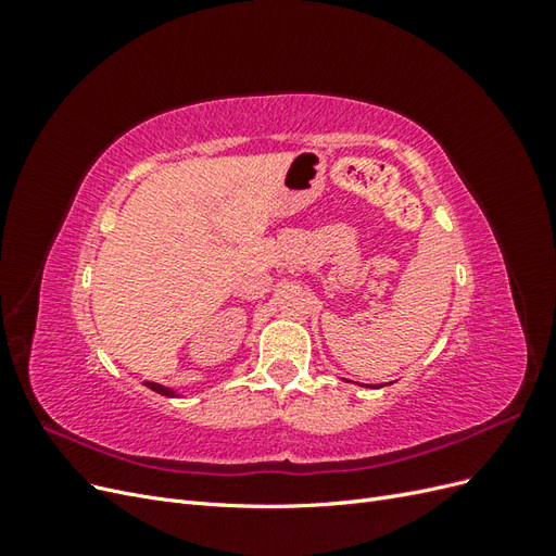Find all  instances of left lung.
Here are the masks:
<instances>
[{"label": "left lung", "instance_id": "1", "mask_svg": "<svg viewBox=\"0 0 556 556\" xmlns=\"http://www.w3.org/2000/svg\"><path fill=\"white\" fill-rule=\"evenodd\" d=\"M362 387H371V390H380V387H384V382L382 384H362Z\"/></svg>", "mask_w": 556, "mask_h": 556}]
</instances>
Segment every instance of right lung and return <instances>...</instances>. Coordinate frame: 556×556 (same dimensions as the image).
<instances>
[{
	"label": "right lung",
	"instance_id": "obj_1",
	"mask_svg": "<svg viewBox=\"0 0 556 556\" xmlns=\"http://www.w3.org/2000/svg\"><path fill=\"white\" fill-rule=\"evenodd\" d=\"M146 387H148V390H153V392H157L162 396H169V399L180 396L176 390H172V387H164V384H157V382H146Z\"/></svg>",
	"mask_w": 556,
	"mask_h": 556
}]
</instances>
